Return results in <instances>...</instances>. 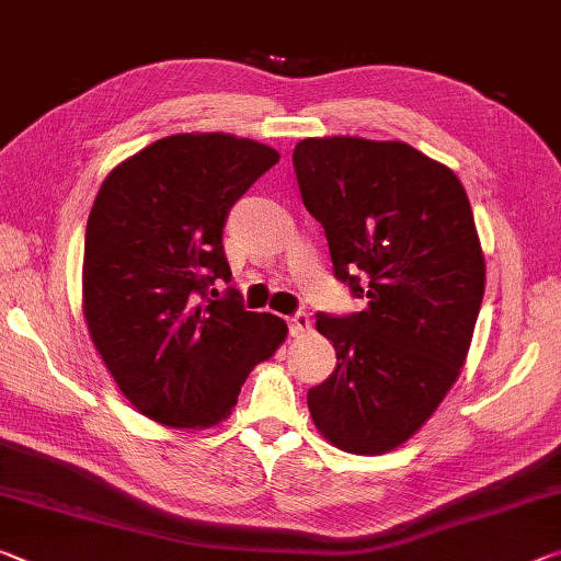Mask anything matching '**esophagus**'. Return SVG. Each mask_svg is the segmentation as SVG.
<instances>
[{
    "instance_id": "34e87169",
    "label": "esophagus",
    "mask_w": 561,
    "mask_h": 561,
    "mask_svg": "<svg viewBox=\"0 0 561 561\" xmlns=\"http://www.w3.org/2000/svg\"><path fill=\"white\" fill-rule=\"evenodd\" d=\"M287 324H289L291 336H301V334H307V331H311V321L307 314H304V311H297V314L287 317Z\"/></svg>"
}]
</instances>
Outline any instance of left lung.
Returning a JSON list of instances; mask_svg holds the SVG:
<instances>
[{"mask_svg": "<svg viewBox=\"0 0 561 561\" xmlns=\"http://www.w3.org/2000/svg\"><path fill=\"white\" fill-rule=\"evenodd\" d=\"M291 160L336 279L366 299L356 314H317L336 368L309 388V413L336 448L381 455L428 421L468 356L485 294L468 193L401 140L304 138Z\"/></svg>", "mask_w": 561, "mask_h": 561, "instance_id": "1", "label": "left lung"}]
</instances>
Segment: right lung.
<instances>
[{
    "instance_id": "add662e5",
    "label": "right lung",
    "mask_w": 561,
    "mask_h": 561,
    "mask_svg": "<svg viewBox=\"0 0 561 561\" xmlns=\"http://www.w3.org/2000/svg\"><path fill=\"white\" fill-rule=\"evenodd\" d=\"M230 133H178L123 160L93 201L83 244V317L121 393L170 428H210L244 378L287 339L274 314L244 311L222 230L230 207L277 163Z\"/></svg>"
}]
</instances>
